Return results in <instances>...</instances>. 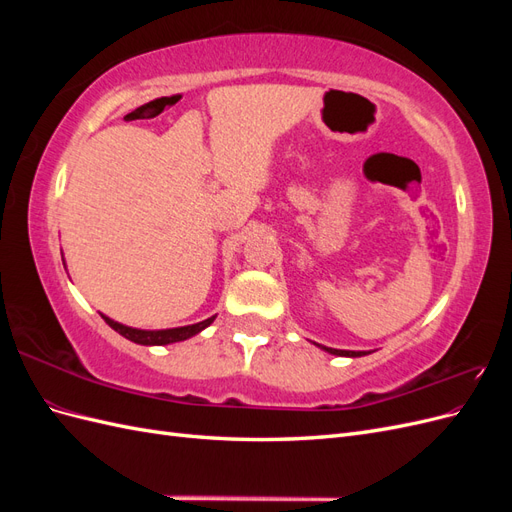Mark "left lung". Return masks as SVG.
Segmentation results:
<instances>
[{
	"instance_id": "left-lung-1",
	"label": "left lung",
	"mask_w": 512,
	"mask_h": 512,
	"mask_svg": "<svg viewBox=\"0 0 512 512\" xmlns=\"http://www.w3.org/2000/svg\"><path fill=\"white\" fill-rule=\"evenodd\" d=\"M318 348H322V350H327L329 354H337V356H350V359H354V356H365V354H369V352H365V350H359V352H354V350H337V348H327V346H320V344H316Z\"/></svg>"
}]
</instances>
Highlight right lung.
<instances>
[{
  "label": "right lung",
  "mask_w": 512,
  "mask_h": 512,
  "mask_svg": "<svg viewBox=\"0 0 512 512\" xmlns=\"http://www.w3.org/2000/svg\"><path fill=\"white\" fill-rule=\"evenodd\" d=\"M104 318V322L108 327L115 329L119 335H123L126 339L134 344H141V346H168V344H175V342H183V339H190L194 335H198L203 329H207L209 324L215 320V316L203 320V322H196V324H185V327H175V329H156V331H149V329H134V327H126V324H121L113 318H108L104 314H100Z\"/></svg>",
  "instance_id": "1"
}]
</instances>
